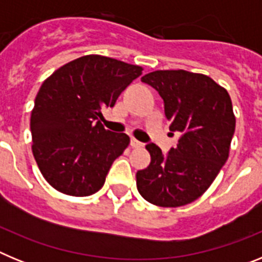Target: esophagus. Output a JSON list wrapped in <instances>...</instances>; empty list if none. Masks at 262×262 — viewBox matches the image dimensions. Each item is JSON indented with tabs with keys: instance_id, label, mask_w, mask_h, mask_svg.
Segmentation results:
<instances>
[{
	"instance_id": "34e87169",
	"label": "esophagus",
	"mask_w": 262,
	"mask_h": 262,
	"mask_svg": "<svg viewBox=\"0 0 262 262\" xmlns=\"http://www.w3.org/2000/svg\"><path fill=\"white\" fill-rule=\"evenodd\" d=\"M129 145H131L133 148H140V147H143L144 144H143L142 142L136 140L135 138H131V140H129Z\"/></svg>"
}]
</instances>
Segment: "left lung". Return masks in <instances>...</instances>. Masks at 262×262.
I'll use <instances>...</instances> for the list:
<instances>
[{"instance_id":"obj_1","label":"left lung","mask_w":262,"mask_h":262,"mask_svg":"<svg viewBox=\"0 0 262 262\" xmlns=\"http://www.w3.org/2000/svg\"><path fill=\"white\" fill-rule=\"evenodd\" d=\"M142 81L163 98L169 129L180 138L168 154L147 144L151 163L136 173L139 193L161 207L191 203L209 189L228 159L236 124L230 94L209 76L184 69L155 71Z\"/></svg>"}]
</instances>
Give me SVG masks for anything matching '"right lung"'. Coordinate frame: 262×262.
I'll list each match as a JSON object with an SVG mask.
<instances>
[{
	"label": "right lung",
	"instance_id": "right-lung-1",
	"mask_svg": "<svg viewBox=\"0 0 262 262\" xmlns=\"http://www.w3.org/2000/svg\"><path fill=\"white\" fill-rule=\"evenodd\" d=\"M143 68L99 55L78 57L41 84L31 111L32 154L56 190L86 196L103 186L111 164L129 143L99 122L102 108L142 75Z\"/></svg>",
	"mask_w": 262,
	"mask_h": 262
}]
</instances>
